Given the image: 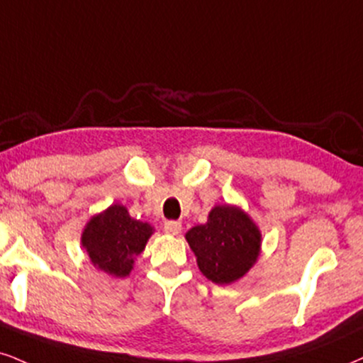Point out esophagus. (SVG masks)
Listing matches in <instances>:
<instances>
[{
	"instance_id": "esophagus-1",
	"label": "esophagus",
	"mask_w": 363,
	"mask_h": 363,
	"mask_svg": "<svg viewBox=\"0 0 363 363\" xmlns=\"http://www.w3.org/2000/svg\"><path fill=\"white\" fill-rule=\"evenodd\" d=\"M163 229L169 235H178L182 232V222H178V220H167V222H164Z\"/></svg>"
}]
</instances>
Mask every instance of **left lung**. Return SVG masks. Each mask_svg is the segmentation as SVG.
Returning a JSON list of instances; mask_svg holds the SVG:
<instances>
[{
  "instance_id": "left-lung-1",
  "label": "left lung",
  "mask_w": 363,
  "mask_h": 363,
  "mask_svg": "<svg viewBox=\"0 0 363 363\" xmlns=\"http://www.w3.org/2000/svg\"><path fill=\"white\" fill-rule=\"evenodd\" d=\"M199 269L216 284H232L252 269L261 256L257 223L237 205H216L207 222L185 234Z\"/></svg>"
}]
</instances>
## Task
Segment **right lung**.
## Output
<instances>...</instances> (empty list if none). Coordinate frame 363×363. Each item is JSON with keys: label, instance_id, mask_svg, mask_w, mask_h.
<instances>
[{"label": "right lung", "instance_id": "obj_1", "mask_svg": "<svg viewBox=\"0 0 363 363\" xmlns=\"http://www.w3.org/2000/svg\"><path fill=\"white\" fill-rule=\"evenodd\" d=\"M153 232L151 223L133 218L124 205L113 203L89 218L80 244L96 269L113 277H126Z\"/></svg>", "mask_w": 363, "mask_h": 363}]
</instances>
